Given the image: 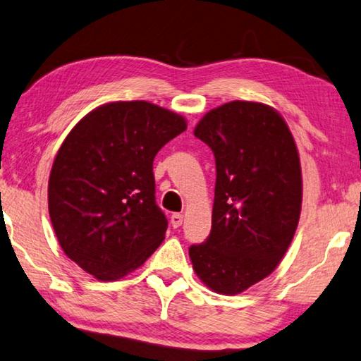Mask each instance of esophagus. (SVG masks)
Segmentation results:
<instances>
[{"label": "esophagus", "instance_id": "34e87169", "mask_svg": "<svg viewBox=\"0 0 361 361\" xmlns=\"http://www.w3.org/2000/svg\"><path fill=\"white\" fill-rule=\"evenodd\" d=\"M182 221H184V216H182L180 213H174L173 216H171V224H173L174 229L182 226Z\"/></svg>", "mask_w": 361, "mask_h": 361}]
</instances>
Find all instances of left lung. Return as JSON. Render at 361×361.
<instances>
[{
  "mask_svg": "<svg viewBox=\"0 0 361 361\" xmlns=\"http://www.w3.org/2000/svg\"><path fill=\"white\" fill-rule=\"evenodd\" d=\"M213 149L216 187L212 234L188 248L208 289L235 295L281 263L302 212V168L292 132L274 108L229 102L193 130Z\"/></svg>",
  "mask_w": 361,
  "mask_h": 361,
  "instance_id": "left-lung-1",
  "label": "left lung"
}]
</instances>
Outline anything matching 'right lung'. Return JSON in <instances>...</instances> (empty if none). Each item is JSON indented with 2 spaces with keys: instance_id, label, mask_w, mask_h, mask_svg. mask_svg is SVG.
I'll return each instance as SVG.
<instances>
[{
  "instance_id": "add662e5",
  "label": "right lung",
  "mask_w": 361,
  "mask_h": 361,
  "mask_svg": "<svg viewBox=\"0 0 361 361\" xmlns=\"http://www.w3.org/2000/svg\"><path fill=\"white\" fill-rule=\"evenodd\" d=\"M187 129L184 116L148 102H111L64 138L48 180L49 218L63 252L98 281H118L164 240L153 159Z\"/></svg>"
}]
</instances>
